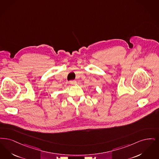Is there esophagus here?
<instances>
[{"instance_id": "1", "label": "esophagus", "mask_w": 159, "mask_h": 159, "mask_svg": "<svg viewBox=\"0 0 159 159\" xmlns=\"http://www.w3.org/2000/svg\"><path fill=\"white\" fill-rule=\"evenodd\" d=\"M70 84L71 85H75V84H76V82L75 81H70Z\"/></svg>"}]
</instances>
